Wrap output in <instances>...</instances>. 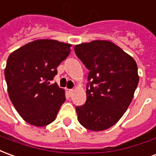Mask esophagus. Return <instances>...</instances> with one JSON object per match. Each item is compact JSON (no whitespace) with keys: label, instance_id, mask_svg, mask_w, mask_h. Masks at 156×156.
Here are the masks:
<instances>
[{"label":"esophagus","instance_id":"34e87169","mask_svg":"<svg viewBox=\"0 0 156 156\" xmlns=\"http://www.w3.org/2000/svg\"><path fill=\"white\" fill-rule=\"evenodd\" d=\"M73 92H74L73 89H68V93H69V94L70 95L73 94Z\"/></svg>","mask_w":156,"mask_h":156}]
</instances>
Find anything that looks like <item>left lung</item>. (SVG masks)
<instances>
[{
	"label": "left lung",
	"mask_w": 156,
	"mask_h": 156,
	"mask_svg": "<svg viewBox=\"0 0 156 156\" xmlns=\"http://www.w3.org/2000/svg\"><path fill=\"white\" fill-rule=\"evenodd\" d=\"M74 51L89 70L87 100L76 107L79 123L93 131L115 125L127 110L139 83L136 62L107 40L76 45Z\"/></svg>",
	"instance_id": "8db88e82"
}]
</instances>
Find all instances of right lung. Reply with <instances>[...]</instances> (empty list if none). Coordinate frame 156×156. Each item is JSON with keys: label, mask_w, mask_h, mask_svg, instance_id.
I'll return each mask as SVG.
<instances>
[{"label": "right lung", "mask_w": 156, "mask_h": 156, "mask_svg": "<svg viewBox=\"0 0 156 156\" xmlns=\"http://www.w3.org/2000/svg\"><path fill=\"white\" fill-rule=\"evenodd\" d=\"M72 44L51 39L31 41L9 55L5 78L16 110L28 124L42 127L55 120L66 100L65 90L50 83Z\"/></svg>", "instance_id": "add662e5"}]
</instances>
